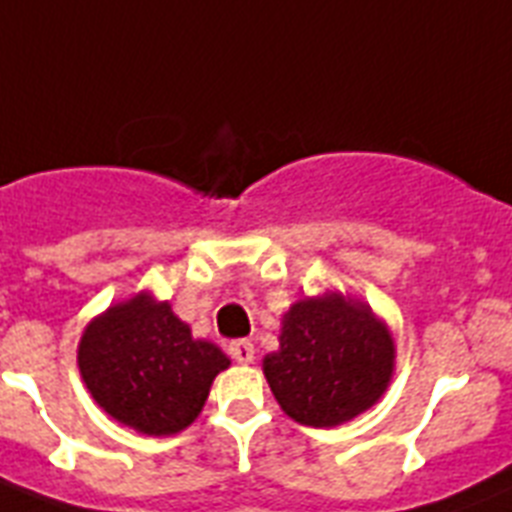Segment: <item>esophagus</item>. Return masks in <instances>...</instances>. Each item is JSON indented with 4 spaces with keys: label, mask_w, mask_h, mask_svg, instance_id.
I'll return each mask as SVG.
<instances>
[{
    "label": "esophagus",
    "mask_w": 512,
    "mask_h": 512,
    "mask_svg": "<svg viewBox=\"0 0 512 512\" xmlns=\"http://www.w3.org/2000/svg\"><path fill=\"white\" fill-rule=\"evenodd\" d=\"M229 354L234 362L239 364H252L255 362V346H252V341H234L229 346Z\"/></svg>",
    "instance_id": "esophagus-1"
}]
</instances>
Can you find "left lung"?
I'll return each instance as SVG.
<instances>
[{
	"label": "left lung",
	"mask_w": 512,
	"mask_h": 512,
	"mask_svg": "<svg viewBox=\"0 0 512 512\" xmlns=\"http://www.w3.org/2000/svg\"><path fill=\"white\" fill-rule=\"evenodd\" d=\"M263 372L278 406L307 427H338L388 390L395 343L388 325L351 296H307L283 315Z\"/></svg>",
	"instance_id": "obj_1"
}]
</instances>
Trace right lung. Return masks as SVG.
I'll use <instances>...</instances> for the list:
<instances>
[{
    "instance_id": "1",
    "label": "right lung",
    "mask_w": 512,
    "mask_h": 512,
    "mask_svg": "<svg viewBox=\"0 0 512 512\" xmlns=\"http://www.w3.org/2000/svg\"><path fill=\"white\" fill-rule=\"evenodd\" d=\"M229 364L216 343L192 338L171 304L148 291L90 320L77 346V367L98 406L153 437L190 427Z\"/></svg>"
}]
</instances>
